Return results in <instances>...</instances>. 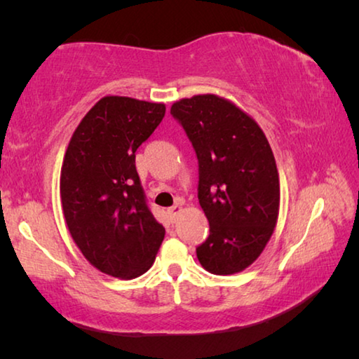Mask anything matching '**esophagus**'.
Returning a JSON list of instances; mask_svg holds the SVG:
<instances>
[{
	"mask_svg": "<svg viewBox=\"0 0 359 359\" xmlns=\"http://www.w3.org/2000/svg\"><path fill=\"white\" fill-rule=\"evenodd\" d=\"M180 210H182V208H180L179 204H174L172 208L168 210L169 218H171V222H172V223H175V220H177V217H179V214H180Z\"/></svg>",
	"mask_w": 359,
	"mask_h": 359,
	"instance_id": "esophagus-1",
	"label": "esophagus"
}]
</instances>
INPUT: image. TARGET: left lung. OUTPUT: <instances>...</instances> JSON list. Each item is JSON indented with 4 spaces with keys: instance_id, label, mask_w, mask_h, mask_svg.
<instances>
[{
    "instance_id": "1",
    "label": "left lung",
    "mask_w": 359,
    "mask_h": 359,
    "mask_svg": "<svg viewBox=\"0 0 359 359\" xmlns=\"http://www.w3.org/2000/svg\"><path fill=\"white\" fill-rule=\"evenodd\" d=\"M171 115L198 158V199L209 238L196 247L205 271H244L274 233L280 185L271 145L257 121L233 102L198 95L174 102Z\"/></svg>"
}]
</instances>
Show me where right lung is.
Wrapping results in <instances>:
<instances>
[{
    "label": "right lung",
    "instance_id": "1",
    "mask_svg": "<svg viewBox=\"0 0 359 359\" xmlns=\"http://www.w3.org/2000/svg\"><path fill=\"white\" fill-rule=\"evenodd\" d=\"M158 102L106 96L90 109L66 150L60 194L66 224L96 269L142 276L165 239L136 171V150L165 117Z\"/></svg>",
    "mask_w": 359,
    "mask_h": 359
}]
</instances>
